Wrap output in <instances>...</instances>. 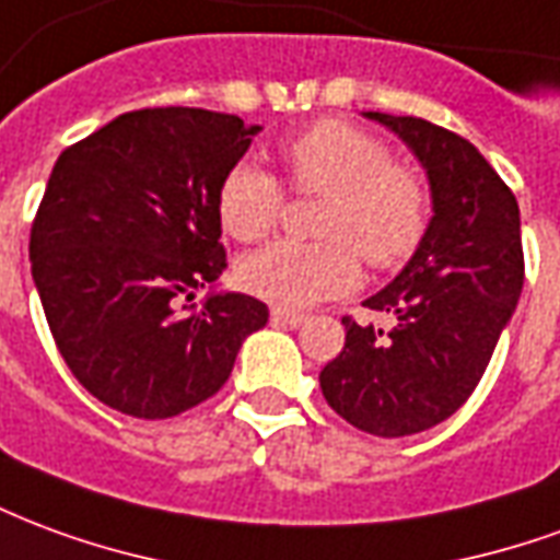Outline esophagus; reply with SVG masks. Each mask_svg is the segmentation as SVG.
I'll use <instances>...</instances> for the list:
<instances>
[{
    "mask_svg": "<svg viewBox=\"0 0 560 560\" xmlns=\"http://www.w3.org/2000/svg\"><path fill=\"white\" fill-rule=\"evenodd\" d=\"M269 317H272V324H281V327H300V324H305V315L288 312V308H272Z\"/></svg>",
    "mask_w": 560,
    "mask_h": 560,
    "instance_id": "obj_1",
    "label": "esophagus"
}]
</instances>
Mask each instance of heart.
<instances>
[{
	"instance_id": "obj_1",
	"label": "heart",
	"mask_w": 560,
	"mask_h": 560,
	"mask_svg": "<svg viewBox=\"0 0 560 560\" xmlns=\"http://www.w3.org/2000/svg\"><path fill=\"white\" fill-rule=\"evenodd\" d=\"M296 191L324 195L320 243L279 240L236 267L240 284L267 303L303 308L348 293L360 281L363 257L372 269L401 267L429 228V188L420 173L389 161V149L363 128L324 119L281 147ZM279 179L252 161L224 173L219 188L221 228L240 243H257L279 224Z\"/></svg>"
}]
</instances>
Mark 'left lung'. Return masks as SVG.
<instances>
[{
    "label": "left lung",
    "instance_id": "8db88e82",
    "mask_svg": "<svg viewBox=\"0 0 560 560\" xmlns=\"http://www.w3.org/2000/svg\"><path fill=\"white\" fill-rule=\"evenodd\" d=\"M363 116L420 161L432 219L405 269L363 303L387 327L345 317V348L324 365L320 389L357 429L405 438L468 401L516 312L525 281L518 203L465 138L417 116Z\"/></svg>",
    "mask_w": 560,
    "mask_h": 560
}]
</instances>
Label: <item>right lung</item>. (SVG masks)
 <instances>
[{
  "instance_id": "1",
  "label": "right lung",
  "mask_w": 560,
  "mask_h": 560,
  "mask_svg": "<svg viewBox=\"0 0 560 560\" xmlns=\"http://www.w3.org/2000/svg\"><path fill=\"white\" fill-rule=\"evenodd\" d=\"M260 126L200 107L116 116L68 147L32 224V279L56 348L92 396L167 420L215 396L269 308L215 291L224 173ZM197 287L200 310L179 306Z\"/></svg>"
}]
</instances>
